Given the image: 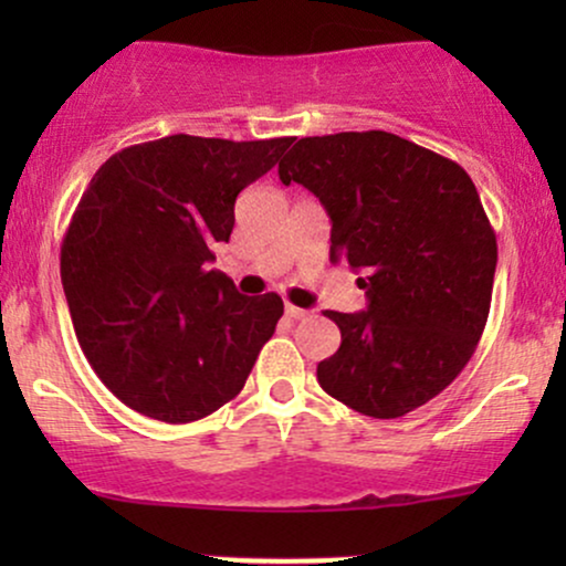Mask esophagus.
Returning a JSON list of instances; mask_svg holds the SVG:
<instances>
[{
    "instance_id": "obj_1",
    "label": "esophagus",
    "mask_w": 566,
    "mask_h": 566,
    "mask_svg": "<svg viewBox=\"0 0 566 566\" xmlns=\"http://www.w3.org/2000/svg\"><path fill=\"white\" fill-rule=\"evenodd\" d=\"M284 311H287V316H290V319H308V316H311V311H305V308H297V305H292V303L284 305Z\"/></svg>"
}]
</instances>
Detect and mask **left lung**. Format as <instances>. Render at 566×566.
<instances>
[{"label":"left lung","mask_w":566,"mask_h":566,"mask_svg":"<svg viewBox=\"0 0 566 566\" xmlns=\"http://www.w3.org/2000/svg\"><path fill=\"white\" fill-rule=\"evenodd\" d=\"M333 220L329 261L359 271L367 311H324L340 348L316 378L333 399L391 420L463 373L484 333L497 239L469 172L382 129L301 138L279 161Z\"/></svg>","instance_id":"left-lung-1"}]
</instances>
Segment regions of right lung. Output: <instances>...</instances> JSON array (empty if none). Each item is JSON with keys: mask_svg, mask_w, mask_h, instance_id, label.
<instances>
[{"mask_svg": "<svg viewBox=\"0 0 566 566\" xmlns=\"http://www.w3.org/2000/svg\"><path fill=\"white\" fill-rule=\"evenodd\" d=\"M290 143L167 135L122 148L84 188L61 279L76 340L122 405L180 426L244 388L284 303L239 295L207 263L229 242L239 191Z\"/></svg>", "mask_w": 566, "mask_h": 566, "instance_id": "obj_1", "label": "right lung"}]
</instances>
